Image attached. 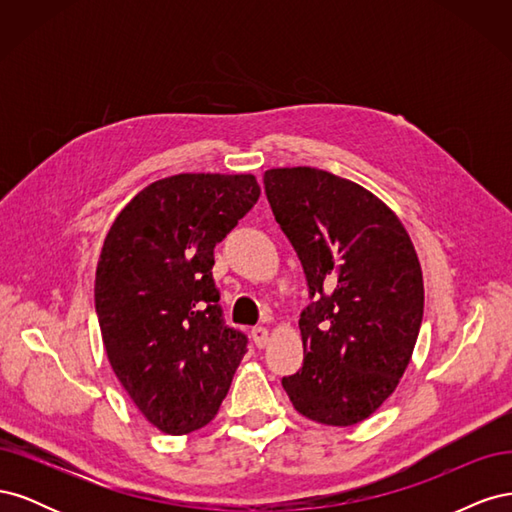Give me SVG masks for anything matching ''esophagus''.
<instances>
[{"label":"esophagus","instance_id":"1","mask_svg":"<svg viewBox=\"0 0 512 512\" xmlns=\"http://www.w3.org/2000/svg\"><path fill=\"white\" fill-rule=\"evenodd\" d=\"M252 339H254L256 348H265L267 342H269V331L265 327H254L252 329Z\"/></svg>","mask_w":512,"mask_h":512}]
</instances>
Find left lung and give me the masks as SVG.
Returning <instances> with one entry per match:
<instances>
[{
  "label": "left lung",
  "mask_w": 512,
  "mask_h": 512,
  "mask_svg": "<svg viewBox=\"0 0 512 512\" xmlns=\"http://www.w3.org/2000/svg\"><path fill=\"white\" fill-rule=\"evenodd\" d=\"M262 181L314 299L299 318L303 367L282 386L312 421L356 425L397 389L421 329L414 245L380 198L327 170L271 168Z\"/></svg>",
  "instance_id": "obj_1"
}]
</instances>
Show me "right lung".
<instances>
[{
	"instance_id": "obj_1",
	"label": "right lung",
	"mask_w": 512,
	"mask_h": 512,
	"mask_svg": "<svg viewBox=\"0 0 512 512\" xmlns=\"http://www.w3.org/2000/svg\"><path fill=\"white\" fill-rule=\"evenodd\" d=\"M260 196L254 175L183 173L153 181L121 209L96 269L108 361L136 408L164 433L218 414L247 352L213 282V250Z\"/></svg>"
}]
</instances>
